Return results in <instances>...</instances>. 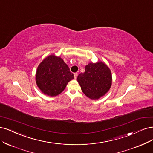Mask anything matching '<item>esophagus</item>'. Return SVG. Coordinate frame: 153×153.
Masks as SVG:
<instances>
[{
	"mask_svg": "<svg viewBox=\"0 0 153 153\" xmlns=\"http://www.w3.org/2000/svg\"><path fill=\"white\" fill-rule=\"evenodd\" d=\"M77 72H76V73H74V78H75V79H77Z\"/></svg>",
	"mask_w": 153,
	"mask_h": 153,
	"instance_id": "34e87169",
	"label": "esophagus"
}]
</instances>
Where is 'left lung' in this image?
<instances>
[{
	"label": "left lung",
	"mask_w": 153,
	"mask_h": 153,
	"mask_svg": "<svg viewBox=\"0 0 153 153\" xmlns=\"http://www.w3.org/2000/svg\"><path fill=\"white\" fill-rule=\"evenodd\" d=\"M81 90L91 100H98L109 91L112 85V74L105 63L98 61L90 63L85 71L77 76Z\"/></svg>",
	"instance_id": "obj_1"
}]
</instances>
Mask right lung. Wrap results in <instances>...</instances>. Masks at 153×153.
<instances>
[{"label": "right lung", "instance_id": "right-lung-1", "mask_svg": "<svg viewBox=\"0 0 153 153\" xmlns=\"http://www.w3.org/2000/svg\"><path fill=\"white\" fill-rule=\"evenodd\" d=\"M74 76L60 56L51 55L37 67L36 74L37 86L48 96H57L65 90Z\"/></svg>", "mask_w": 153, "mask_h": 153}]
</instances>
